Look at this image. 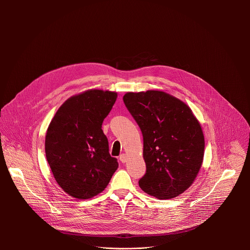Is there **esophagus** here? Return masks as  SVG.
Listing matches in <instances>:
<instances>
[{
	"mask_svg": "<svg viewBox=\"0 0 250 250\" xmlns=\"http://www.w3.org/2000/svg\"><path fill=\"white\" fill-rule=\"evenodd\" d=\"M119 160H120V162L121 163H126L127 162V160H128V158H127V155L126 154H121L120 155V157H119Z\"/></svg>",
	"mask_w": 250,
	"mask_h": 250,
	"instance_id": "34e87169",
	"label": "esophagus"
}]
</instances>
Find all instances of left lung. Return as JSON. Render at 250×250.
Masks as SVG:
<instances>
[{
  "instance_id": "8db88e82",
  "label": "left lung",
  "mask_w": 250,
  "mask_h": 250,
  "mask_svg": "<svg viewBox=\"0 0 250 250\" xmlns=\"http://www.w3.org/2000/svg\"><path fill=\"white\" fill-rule=\"evenodd\" d=\"M123 101L143 133L146 173L141 188L159 199L178 196L202 166L205 141L199 121L188 106L164 91L127 92Z\"/></svg>"
}]
</instances>
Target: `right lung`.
<instances>
[{
	"label": "right lung",
	"mask_w": 250,
	"mask_h": 250,
	"mask_svg": "<svg viewBox=\"0 0 250 250\" xmlns=\"http://www.w3.org/2000/svg\"><path fill=\"white\" fill-rule=\"evenodd\" d=\"M116 98V92L100 89L74 95L60 107L48 127V164L59 186L72 197L88 199L102 192L118 167L102 130Z\"/></svg>",
	"instance_id": "1"
}]
</instances>
